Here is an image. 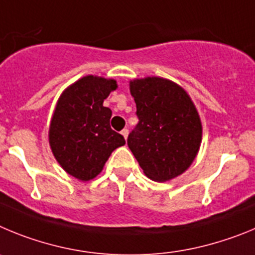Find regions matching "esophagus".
Returning <instances> with one entry per match:
<instances>
[{
	"instance_id": "34e87169",
	"label": "esophagus",
	"mask_w": 255,
	"mask_h": 255,
	"mask_svg": "<svg viewBox=\"0 0 255 255\" xmlns=\"http://www.w3.org/2000/svg\"><path fill=\"white\" fill-rule=\"evenodd\" d=\"M121 133H122V136L125 137L126 139H127V137H128V129H127V128H125V129H122V132H121Z\"/></svg>"
}]
</instances>
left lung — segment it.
I'll use <instances>...</instances> for the list:
<instances>
[{
	"instance_id": "1",
	"label": "left lung",
	"mask_w": 255,
	"mask_h": 255,
	"mask_svg": "<svg viewBox=\"0 0 255 255\" xmlns=\"http://www.w3.org/2000/svg\"><path fill=\"white\" fill-rule=\"evenodd\" d=\"M129 90L138 125L127 143L143 173L155 182L183 174L202 141L201 118L187 91L162 77L133 80Z\"/></svg>"
}]
</instances>
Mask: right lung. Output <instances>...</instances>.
Here are the masks:
<instances>
[{"label":"right lung","instance_id":"obj_1","mask_svg":"<svg viewBox=\"0 0 255 255\" xmlns=\"http://www.w3.org/2000/svg\"><path fill=\"white\" fill-rule=\"evenodd\" d=\"M118 88L113 79L85 76L57 102L49 126V144L63 170L82 182L102 173L125 137L111 128L112 111L103 103Z\"/></svg>","mask_w":255,"mask_h":255}]
</instances>
